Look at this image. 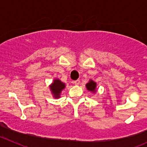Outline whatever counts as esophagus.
<instances>
[{
  "instance_id": "1",
  "label": "esophagus",
  "mask_w": 147,
  "mask_h": 147,
  "mask_svg": "<svg viewBox=\"0 0 147 147\" xmlns=\"http://www.w3.org/2000/svg\"><path fill=\"white\" fill-rule=\"evenodd\" d=\"M74 83H75L76 85H80V80H77L74 81Z\"/></svg>"
}]
</instances>
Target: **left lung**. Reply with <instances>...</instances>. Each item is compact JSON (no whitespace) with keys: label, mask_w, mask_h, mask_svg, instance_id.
Listing matches in <instances>:
<instances>
[{"label":"left lung","mask_w":147,"mask_h":147,"mask_svg":"<svg viewBox=\"0 0 147 147\" xmlns=\"http://www.w3.org/2000/svg\"><path fill=\"white\" fill-rule=\"evenodd\" d=\"M96 82H95L92 80H90L88 83L86 84V88L88 90L91 91V92H95L96 91Z\"/></svg>","instance_id":"obj_1"}]
</instances>
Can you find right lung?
<instances>
[{
	"label": "right lung",
	"instance_id": "obj_1",
	"mask_svg": "<svg viewBox=\"0 0 147 147\" xmlns=\"http://www.w3.org/2000/svg\"><path fill=\"white\" fill-rule=\"evenodd\" d=\"M65 88V83L61 82L59 79L54 80V82L50 85V90L54 95V98H59L61 92Z\"/></svg>",
	"mask_w": 147,
	"mask_h": 147
}]
</instances>
